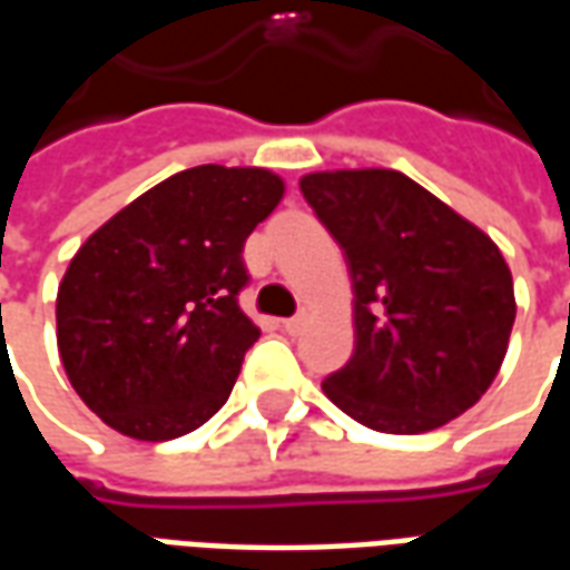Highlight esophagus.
<instances>
[{"instance_id":"34e87169","label":"esophagus","mask_w":570,"mask_h":570,"mask_svg":"<svg viewBox=\"0 0 570 570\" xmlns=\"http://www.w3.org/2000/svg\"><path fill=\"white\" fill-rule=\"evenodd\" d=\"M305 323H308V317L305 314H296V317H289V321H284V333L296 335L305 330Z\"/></svg>"}]
</instances>
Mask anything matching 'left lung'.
<instances>
[{
  "instance_id": "obj_1",
  "label": "left lung",
  "mask_w": 570,
  "mask_h": 570,
  "mask_svg": "<svg viewBox=\"0 0 570 570\" xmlns=\"http://www.w3.org/2000/svg\"><path fill=\"white\" fill-rule=\"evenodd\" d=\"M298 188L354 289V354L323 394L382 433H428L476 406L515 321L498 244L400 170H321Z\"/></svg>"
}]
</instances>
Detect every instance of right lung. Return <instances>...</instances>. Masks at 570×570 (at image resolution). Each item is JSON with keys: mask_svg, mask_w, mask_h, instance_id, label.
I'll return each mask as SVG.
<instances>
[{"mask_svg": "<svg viewBox=\"0 0 570 570\" xmlns=\"http://www.w3.org/2000/svg\"><path fill=\"white\" fill-rule=\"evenodd\" d=\"M265 167L200 164L94 232L57 286V351L97 419L164 442L213 419L259 326L237 305L244 240L284 198Z\"/></svg>", "mask_w": 570, "mask_h": 570, "instance_id": "add662e5", "label": "right lung"}]
</instances>
